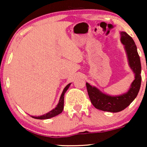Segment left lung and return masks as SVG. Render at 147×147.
Segmentation results:
<instances>
[{
	"mask_svg": "<svg viewBox=\"0 0 147 147\" xmlns=\"http://www.w3.org/2000/svg\"><path fill=\"white\" fill-rule=\"evenodd\" d=\"M121 41L125 47L129 65L135 73V79L129 90L119 96H110L100 92L97 88L86 83L88 94L90 102L96 109L104 111L117 113L125 109L137 97L141 86V63L137 47L131 36L125 32H121Z\"/></svg>",
	"mask_w": 147,
	"mask_h": 147,
	"instance_id": "left-lung-1",
	"label": "left lung"
}]
</instances>
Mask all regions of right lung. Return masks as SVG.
<instances>
[{"mask_svg":"<svg viewBox=\"0 0 147 147\" xmlns=\"http://www.w3.org/2000/svg\"><path fill=\"white\" fill-rule=\"evenodd\" d=\"M70 84H68L65 87V88L63 89V92H62L61 95L59 102L58 105L57 106V107L55 109H54L53 110L50 111V112L48 113L43 115L38 116V117H33V118H35V119H49V118H51L55 117V116L57 115L60 114L61 113H62V111L63 110V104H64V94L65 93L67 90L68 89L69 86H70Z\"/></svg>","mask_w":147,"mask_h":147,"instance_id":"1","label":"right lung"}]
</instances>
